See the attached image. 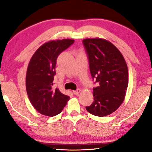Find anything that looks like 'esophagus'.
<instances>
[{
  "label": "esophagus",
  "instance_id": "1",
  "mask_svg": "<svg viewBox=\"0 0 152 152\" xmlns=\"http://www.w3.org/2000/svg\"><path fill=\"white\" fill-rule=\"evenodd\" d=\"M82 91H81V89H77L76 91H73V92H74V94H76V95H77V94H78L80 92Z\"/></svg>",
  "mask_w": 152,
  "mask_h": 152
}]
</instances>
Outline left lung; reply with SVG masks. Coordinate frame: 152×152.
I'll return each instance as SVG.
<instances>
[{
    "instance_id": "1",
    "label": "left lung",
    "mask_w": 152,
    "mask_h": 152,
    "mask_svg": "<svg viewBox=\"0 0 152 152\" xmlns=\"http://www.w3.org/2000/svg\"><path fill=\"white\" fill-rule=\"evenodd\" d=\"M83 43L88 54L89 67L96 88L94 101L87 111L98 117L115 112L124 101L129 83L127 65L120 51L109 41L87 38Z\"/></svg>"
}]
</instances>
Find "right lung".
Masks as SVG:
<instances>
[{
    "instance_id": "obj_1",
    "label": "right lung",
    "mask_w": 152,
    "mask_h": 152,
    "mask_svg": "<svg viewBox=\"0 0 152 152\" xmlns=\"http://www.w3.org/2000/svg\"><path fill=\"white\" fill-rule=\"evenodd\" d=\"M74 40L64 39L45 42L36 50L28 64L25 85L33 107L41 114L56 116L61 112L70 96L53 87L58 56Z\"/></svg>"
}]
</instances>
